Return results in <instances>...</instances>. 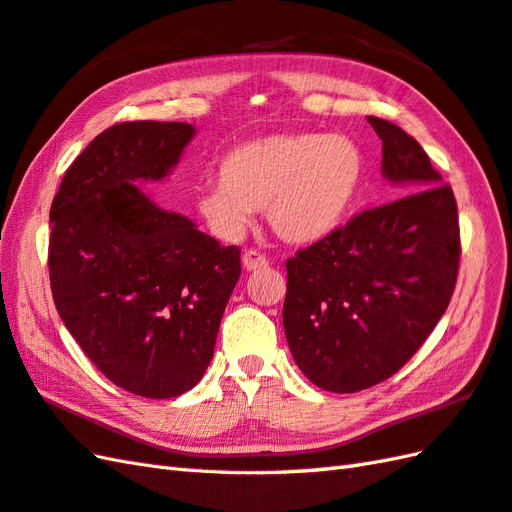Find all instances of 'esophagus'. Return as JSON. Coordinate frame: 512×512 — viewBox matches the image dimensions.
Listing matches in <instances>:
<instances>
[{
	"instance_id": "34e87169",
	"label": "esophagus",
	"mask_w": 512,
	"mask_h": 512,
	"mask_svg": "<svg viewBox=\"0 0 512 512\" xmlns=\"http://www.w3.org/2000/svg\"><path fill=\"white\" fill-rule=\"evenodd\" d=\"M242 264H244V268L246 270H261V268H268V257L264 255V253H259V251H248V253H244V257H242Z\"/></svg>"
}]
</instances>
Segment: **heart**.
<instances>
[{"mask_svg": "<svg viewBox=\"0 0 512 512\" xmlns=\"http://www.w3.org/2000/svg\"><path fill=\"white\" fill-rule=\"evenodd\" d=\"M364 174V154L351 137H259L224 157L220 178L202 189L196 207L227 240L248 227L255 209L266 207L270 227L281 240L312 244L347 220Z\"/></svg>", "mask_w": 512, "mask_h": 512, "instance_id": "1", "label": "heart"}]
</instances>
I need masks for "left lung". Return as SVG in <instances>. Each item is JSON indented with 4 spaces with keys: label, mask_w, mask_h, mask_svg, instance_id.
Wrapping results in <instances>:
<instances>
[{
    "label": "left lung",
    "mask_w": 512,
    "mask_h": 512,
    "mask_svg": "<svg viewBox=\"0 0 512 512\" xmlns=\"http://www.w3.org/2000/svg\"><path fill=\"white\" fill-rule=\"evenodd\" d=\"M368 122L382 139V172L403 196L285 261V338L303 375L329 392L395 375L434 331L458 279L454 192L406 130Z\"/></svg>",
    "instance_id": "1"
}]
</instances>
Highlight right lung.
<instances>
[{
	"label": "right lung",
	"mask_w": 512,
	"mask_h": 512,
	"mask_svg": "<svg viewBox=\"0 0 512 512\" xmlns=\"http://www.w3.org/2000/svg\"><path fill=\"white\" fill-rule=\"evenodd\" d=\"M192 137L181 122L106 128L69 165L50 209L58 316L104 377L148 399L200 382L242 275L240 248L135 185L168 174Z\"/></svg>",
	"instance_id": "add662e5"
}]
</instances>
